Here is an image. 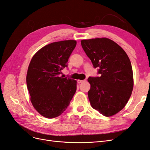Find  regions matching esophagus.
Returning <instances> with one entry per match:
<instances>
[{
    "instance_id": "esophagus-1",
    "label": "esophagus",
    "mask_w": 150,
    "mask_h": 150,
    "mask_svg": "<svg viewBox=\"0 0 150 150\" xmlns=\"http://www.w3.org/2000/svg\"><path fill=\"white\" fill-rule=\"evenodd\" d=\"M84 81H85L84 80H80V79H78V83L80 84V83H83V82H84Z\"/></svg>"
}]
</instances>
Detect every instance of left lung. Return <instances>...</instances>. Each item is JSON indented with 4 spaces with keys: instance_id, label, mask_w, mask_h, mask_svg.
<instances>
[{
    "instance_id": "obj_1",
    "label": "left lung",
    "mask_w": 150,
    "mask_h": 150,
    "mask_svg": "<svg viewBox=\"0 0 150 150\" xmlns=\"http://www.w3.org/2000/svg\"><path fill=\"white\" fill-rule=\"evenodd\" d=\"M93 66L99 67L100 77L88 79V93L93 109L109 117L116 115L128 103L133 89L132 66L126 52L113 40L94 38L81 40Z\"/></svg>"
}]
</instances>
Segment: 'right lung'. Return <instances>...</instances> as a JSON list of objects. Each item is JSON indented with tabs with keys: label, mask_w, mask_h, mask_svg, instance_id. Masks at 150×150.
Listing matches in <instances>:
<instances>
[{
	"label": "right lung",
	"mask_w": 150,
	"mask_h": 150,
	"mask_svg": "<svg viewBox=\"0 0 150 150\" xmlns=\"http://www.w3.org/2000/svg\"><path fill=\"white\" fill-rule=\"evenodd\" d=\"M76 40L52 42L36 52L30 62L26 83L32 104L40 115L54 118L64 112L76 91V80L60 76Z\"/></svg>",
	"instance_id": "obj_1"
}]
</instances>
